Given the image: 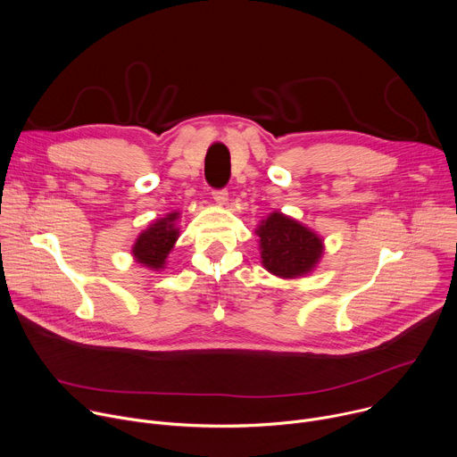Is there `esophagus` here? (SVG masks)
I'll return each mask as SVG.
<instances>
[{
    "instance_id": "esophagus-1",
    "label": "esophagus",
    "mask_w": 457,
    "mask_h": 457,
    "mask_svg": "<svg viewBox=\"0 0 457 457\" xmlns=\"http://www.w3.org/2000/svg\"><path fill=\"white\" fill-rule=\"evenodd\" d=\"M212 198H214L216 205L225 207L227 202H228V193H227V191H214V193H212Z\"/></svg>"
}]
</instances>
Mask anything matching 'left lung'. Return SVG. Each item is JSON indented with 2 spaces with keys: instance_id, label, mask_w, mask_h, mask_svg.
Segmentation results:
<instances>
[{
  "instance_id": "1",
  "label": "left lung",
  "mask_w": 457,
  "mask_h": 457,
  "mask_svg": "<svg viewBox=\"0 0 457 457\" xmlns=\"http://www.w3.org/2000/svg\"><path fill=\"white\" fill-rule=\"evenodd\" d=\"M261 264L271 276L297 279L312 273L324 253V239L281 211L270 212L259 221Z\"/></svg>"
}]
</instances>
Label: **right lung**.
Instances as JSON below:
<instances>
[{
	"instance_id": "add662e5",
	"label": "right lung",
	"mask_w": 457,
	"mask_h": 457,
	"mask_svg": "<svg viewBox=\"0 0 457 457\" xmlns=\"http://www.w3.org/2000/svg\"><path fill=\"white\" fill-rule=\"evenodd\" d=\"M178 220L179 212L172 211L163 218L154 220L145 230H142L131 246V255L135 262L153 271H162L167 264L170 250L179 237V228L176 225Z\"/></svg>"
}]
</instances>
